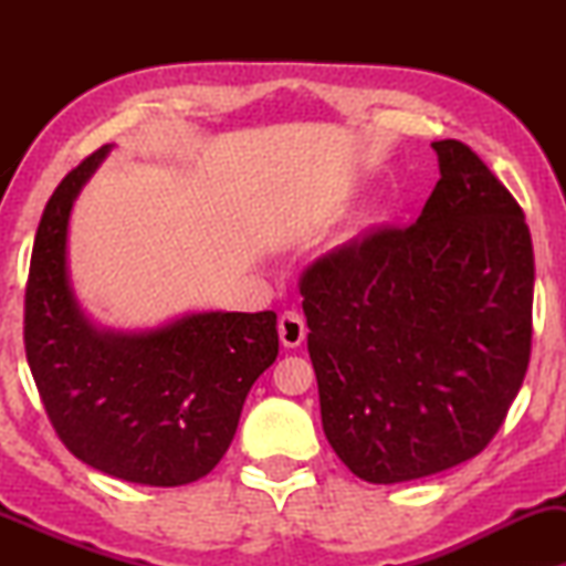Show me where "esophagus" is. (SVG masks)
<instances>
[{
	"mask_svg": "<svg viewBox=\"0 0 566 566\" xmlns=\"http://www.w3.org/2000/svg\"><path fill=\"white\" fill-rule=\"evenodd\" d=\"M277 335L285 347H298L306 337V322L298 312H283L277 319Z\"/></svg>",
	"mask_w": 566,
	"mask_h": 566,
	"instance_id": "esophagus-1",
	"label": "esophagus"
}]
</instances>
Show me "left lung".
I'll list each match as a JSON object with an SVG mask.
<instances>
[{"mask_svg":"<svg viewBox=\"0 0 566 566\" xmlns=\"http://www.w3.org/2000/svg\"><path fill=\"white\" fill-rule=\"evenodd\" d=\"M432 149L440 180L420 219L335 247L298 283L324 436L370 484L482 453L531 360L523 208L467 144Z\"/></svg>","mask_w":566,"mask_h":566,"instance_id":"1","label":"left lung"}]
</instances>
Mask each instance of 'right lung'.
Wrapping results in <instances>:
<instances>
[{"mask_svg":"<svg viewBox=\"0 0 566 566\" xmlns=\"http://www.w3.org/2000/svg\"><path fill=\"white\" fill-rule=\"evenodd\" d=\"M111 146L45 203L25 285V355L61 443L123 482L180 486L223 459L252 384L277 358L275 312H203L149 332H99L66 277L74 198Z\"/></svg>","mask_w":566,"mask_h":566,"instance_id":"1","label":"right lung"}]
</instances>
